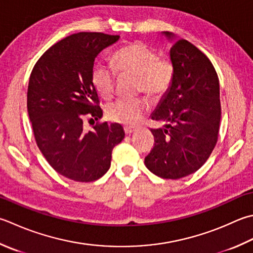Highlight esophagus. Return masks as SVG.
Instances as JSON below:
<instances>
[{
	"label": "esophagus",
	"mask_w": 253,
	"mask_h": 253,
	"mask_svg": "<svg viewBox=\"0 0 253 253\" xmlns=\"http://www.w3.org/2000/svg\"><path fill=\"white\" fill-rule=\"evenodd\" d=\"M124 131H125L126 135H130L133 131H135V127L132 126H125L124 127Z\"/></svg>",
	"instance_id": "1"
}]
</instances>
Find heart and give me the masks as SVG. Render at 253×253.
<instances>
[{"label": "heart", "instance_id": "obj_1", "mask_svg": "<svg viewBox=\"0 0 253 253\" xmlns=\"http://www.w3.org/2000/svg\"><path fill=\"white\" fill-rule=\"evenodd\" d=\"M114 68L121 76L136 77V90L150 97L165 94L174 76V67L169 58L158 57L157 52L142 42L126 44L114 53ZM116 73L114 69L103 63H97L92 70V83L96 91L110 100L115 90ZM148 103L143 97L121 98L112 103L106 110L111 121L133 125L145 115Z\"/></svg>", "mask_w": 253, "mask_h": 253}]
</instances>
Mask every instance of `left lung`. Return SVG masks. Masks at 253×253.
I'll return each mask as SVG.
<instances>
[{
  "label": "left lung",
  "instance_id": "obj_1",
  "mask_svg": "<svg viewBox=\"0 0 253 253\" xmlns=\"http://www.w3.org/2000/svg\"><path fill=\"white\" fill-rule=\"evenodd\" d=\"M170 57L171 86L151 115L165 127L150 129L155 143L145 165L162 179L176 180L196 172L210 158L218 139L221 107L218 76L205 53L176 39Z\"/></svg>",
  "mask_w": 253,
  "mask_h": 253
}]
</instances>
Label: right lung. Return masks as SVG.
<instances>
[{
	"instance_id": "right-lung-1",
	"label": "right lung",
	"mask_w": 253,
	"mask_h": 253,
	"mask_svg": "<svg viewBox=\"0 0 253 253\" xmlns=\"http://www.w3.org/2000/svg\"><path fill=\"white\" fill-rule=\"evenodd\" d=\"M118 35L82 32L54 43L33 68L27 111L39 150L59 174L93 182L111 167L113 148L125 137L122 125L97 122L85 131L83 121L103 115L92 83L94 60Z\"/></svg>"
}]
</instances>
